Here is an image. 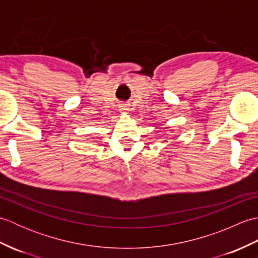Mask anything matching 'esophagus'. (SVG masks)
I'll list each match as a JSON object with an SVG mask.
<instances>
[{
	"label": "esophagus",
	"mask_w": 258,
	"mask_h": 258,
	"mask_svg": "<svg viewBox=\"0 0 258 258\" xmlns=\"http://www.w3.org/2000/svg\"><path fill=\"white\" fill-rule=\"evenodd\" d=\"M119 109H120V112L126 113V112L128 111V107H127V105H126V104H120Z\"/></svg>",
	"instance_id": "esophagus-1"
}]
</instances>
